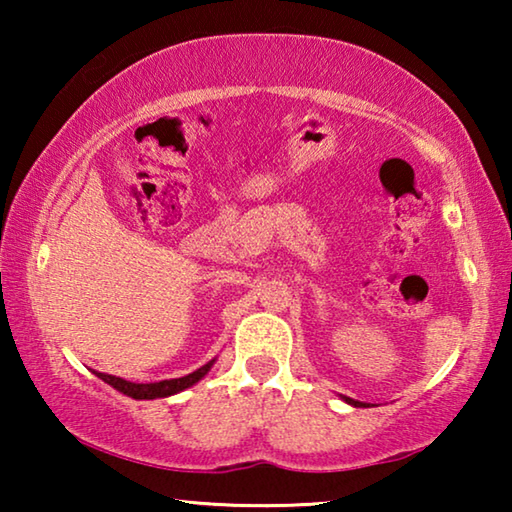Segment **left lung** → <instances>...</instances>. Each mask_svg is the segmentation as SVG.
Instances as JSON below:
<instances>
[{"mask_svg":"<svg viewBox=\"0 0 512 512\" xmlns=\"http://www.w3.org/2000/svg\"><path fill=\"white\" fill-rule=\"evenodd\" d=\"M343 400H345V402H348V404H352V406H366V404H363V402H357V400H350V397H343Z\"/></svg>","mask_w":512,"mask_h":512,"instance_id":"1","label":"left lung"}]
</instances>
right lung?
Listing matches in <instances>:
<instances>
[{
	"label": "right lung",
	"mask_w": 512,
	"mask_h": 512,
	"mask_svg": "<svg viewBox=\"0 0 512 512\" xmlns=\"http://www.w3.org/2000/svg\"><path fill=\"white\" fill-rule=\"evenodd\" d=\"M212 366H214V359L210 363H205V366H201L198 370L189 372V375H185V377L155 381V384H133V381H126V379L115 377V375H106V372H97V370H94V375L106 381V384H110L112 388H117L119 393L133 397V400H155V397H169V395L185 391V388H189V386H194L196 381H201L207 372H210Z\"/></svg>",
	"instance_id": "obj_1"
}]
</instances>
